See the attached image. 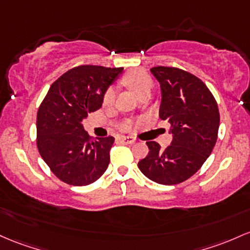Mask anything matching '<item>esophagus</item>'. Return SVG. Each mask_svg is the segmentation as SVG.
I'll list each match as a JSON object with an SVG mask.
<instances>
[{
  "instance_id": "obj_1",
  "label": "esophagus",
  "mask_w": 250,
  "mask_h": 250,
  "mask_svg": "<svg viewBox=\"0 0 250 250\" xmlns=\"http://www.w3.org/2000/svg\"><path fill=\"white\" fill-rule=\"evenodd\" d=\"M119 140L121 142H123V144H128V145H131L135 142V139L131 138V136H120Z\"/></svg>"
}]
</instances>
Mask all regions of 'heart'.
<instances>
[{
    "label": "heart",
    "instance_id": "heart-1",
    "mask_svg": "<svg viewBox=\"0 0 250 250\" xmlns=\"http://www.w3.org/2000/svg\"><path fill=\"white\" fill-rule=\"evenodd\" d=\"M122 83L128 86L131 91L134 92L138 97L145 94H149L150 90L153 87V79L146 71L142 70H134L130 71V72L125 73L122 78ZM115 98V92L112 89L106 90L105 94L103 96V105L108 106L111 105L112 102H114ZM123 129H127L128 125H122Z\"/></svg>",
    "mask_w": 250,
    "mask_h": 250
}]
</instances>
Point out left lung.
I'll return each mask as SVG.
<instances>
[{"instance_id":"obj_1","label":"left lung","mask_w":250,"mask_h":250,"mask_svg":"<svg viewBox=\"0 0 250 250\" xmlns=\"http://www.w3.org/2000/svg\"><path fill=\"white\" fill-rule=\"evenodd\" d=\"M150 72L161 87L159 116L171 125L173 140L165 149L147 141L149 152L138 166L148 179L175 185L191 178L212 152L218 135V105L207 85L188 71L155 66Z\"/></svg>"}]
</instances>
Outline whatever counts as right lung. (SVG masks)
Masks as SVG:
<instances>
[{"mask_svg":"<svg viewBox=\"0 0 250 250\" xmlns=\"http://www.w3.org/2000/svg\"><path fill=\"white\" fill-rule=\"evenodd\" d=\"M123 67L81 65L60 76L49 87L37 115V146L53 174L73 186L102 177L115 139L94 140L82 121L102 106L106 91Z\"/></svg>","mask_w":250,"mask_h":250,"instance_id":"add662e5","label":"right lung"}]
</instances>
